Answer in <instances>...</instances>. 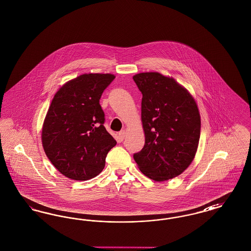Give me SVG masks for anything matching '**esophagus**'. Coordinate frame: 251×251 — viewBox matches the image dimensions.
Instances as JSON below:
<instances>
[{
  "label": "esophagus",
  "instance_id": "obj_1",
  "mask_svg": "<svg viewBox=\"0 0 251 251\" xmlns=\"http://www.w3.org/2000/svg\"><path fill=\"white\" fill-rule=\"evenodd\" d=\"M125 136H126V131H124V130L119 132V138H120V141H123Z\"/></svg>",
  "mask_w": 251,
  "mask_h": 251
}]
</instances>
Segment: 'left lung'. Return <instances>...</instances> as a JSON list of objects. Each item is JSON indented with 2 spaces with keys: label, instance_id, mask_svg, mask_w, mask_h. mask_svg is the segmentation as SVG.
Here are the masks:
<instances>
[{
  "label": "left lung",
  "instance_id": "8db88e82",
  "mask_svg": "<svg viewBox=\"0 0 251 251\" xmlns=\"http://www.w3.org/2000/svg\"><path fill=\"white\" fill-rule=\"evenodd\" d=\"M141 91L143 149L133 154L141 172L164 181L181 174L196 155L201 116L191 94L172 77L143 72L132 77Z\"/></svg>",
  "mask_w": 251,
  "mask_h": 251
}]
</instances>
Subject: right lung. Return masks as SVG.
Instances as JSON below:
<instances>
[{
    "instance_id": "add662e5",
    "label": "right lung",
    "mask_w": 251,
    "mask_h": 251,
    "mask_svg": "<svg viewBox=\"0 0 251 251\" xmlns=\"http://www.w3.org/2000/svg\"><path fill=\"white\" fill-rule=\"evenodd\" d=\"M113 74L88 73L64 84L53 97L42 128V145L61 174L75 180L99 175L117 141L106 131L100 99Z\"/></svg>"
}]
</instances>
